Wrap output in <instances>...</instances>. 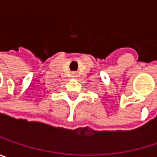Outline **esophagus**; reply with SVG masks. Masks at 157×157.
<instances>
[{
    "instance_id": "esophagus-1",
    "label": "esophagus",
    "mask_w": 157,
    "mask_h": 157,
    "mask_svg": "<svg viewBox=\"0 0 157 157\" xmlns=\"http://www.w3.org/2000/svg\"><path fill=\"white\" fill-rule=\"evenodd\" d=\"M73 77H74V78L77 77V75H76V74H73Z\"/></svg>"
}]
</instances>
